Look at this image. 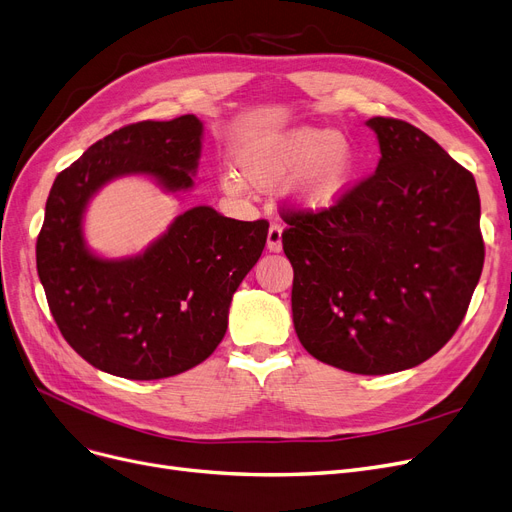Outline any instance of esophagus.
Wrapping results in <instances>:
<instances>
[{"mask_svg":"<svg viewBox=\"0 0 512 512\" xmlns=\"http://www.w3.org/2000/svg\"><path fill=\"white\" fill-rule=\"evenodd\" d=\"M268 249L272 253L282 251V226L280 224H272L268 230Z\"/></svg>","mask_w":512,"mask_h":512,"instance_id":"obj_1","label":"esophagus"}]
</instances>
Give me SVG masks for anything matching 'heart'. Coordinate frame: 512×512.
<instances>
[{
    "instance_id": "obj_1",
    "label": "heart",
    "mask_w": 512,
    "mask_h": 512,
    "mask_svg": "<svg viewBox=\"0 0 512 512\" xmlns=\"http://www.w3.org/2000/svg\"><path fill=\"white\" fill-rule=\"evenodd\" d=\"M236 165L240 177L232 173L221 177V186L228 194H242V182L272 188L299 170L293 182L295 201L305 209H324L349 188L355 157L339 133L297 127L242 144L236 152Z\"/></svg>"
}]
</instances>
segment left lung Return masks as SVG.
Instances as JSON below:
<instances>
[{
  "mask_svg": "<svg viewBox=\"0 0 512 512\" xmlns=\"http://www.w3.org/2000/svg\"><path fill=\"white\" fill-rule=\"evenodd\" d=\"M376 171L320 211L288 209L293 322L316 360L389 374L458 330L483 270L475 177L418 127L372 117Z\"/></svg>",
  "mask_w": 512,
  "mask_h": 512,
  "instance_id": "1",
  "label": "left lung"
}]
</instances>
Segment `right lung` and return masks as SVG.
<instances>
[{
	"mask_svg": "<svg viewBox=\"0 0 512 512\" xmlns=\"http://www.w3.org/2000/svg\"><path fill=\"white\" fill-rule=\"evenodd\" d=\"M201 138L194 115L131 123L54 180L37 236V274L62 337L98 370L154 381L205 362L226 335L232 295L261 257L268 221H238L211 207L175 217L138 257L87 251L83 213L106 182L144 173L171 192L188 190Z\"/></svg>",
	"mask_w": 512,
	"mask_h": 512,
	"instance_id": "right-lung-1",
	"label": "right lung"
}]
</instances>
